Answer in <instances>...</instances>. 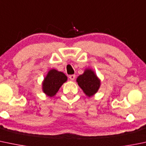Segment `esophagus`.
Segmentation results:
<instances>
[{
	"label": "esophagus",
	"instance_id": "obj_1",
	"mask_svg": "<svg viewBox=\"0 0 146 146\" xmlns=\"http://www.w3.org/2000/svg\"><path fill=\"white\" fill-rule=\"evenodd\" d=\"M69 79L70 80H74L75 78H76V75L75 74H73V75H70V76H68Z\"/></svg>",
	"mask_w": 146,
	"mask_h": 146
}]
</instances>
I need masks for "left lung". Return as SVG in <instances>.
Here are the masks:
<instances>
[{"label":"left lung","mask_w":146,"mask_h":146,"mask_svg":"<svg viewBox=\"0 0 146 146\" xmlns=\"http://www.w3.org/2000/svg\"><path fill=\"white\" fill-rule=\"evenodd\" d=\"M77 82L89 97L97 92L100 87V80L91 69H86L83 74L78 76Z\"/></svg>","instance_id":"left-lung-1"}]
</instances>
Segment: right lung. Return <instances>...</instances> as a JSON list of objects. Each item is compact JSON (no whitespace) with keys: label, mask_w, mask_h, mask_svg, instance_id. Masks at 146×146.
Here are the masks:
<instances>
[{"label":"right lung","mask_w":146,"mask_h":146,"mask_svg":"<svg viewBox=\"0 0 146 146\" xmlns=\"http://www.w3.org/2000/svg\"><path fill=\"white\" fill-rule=\"evenodd\" d=\"M66 80L67 77L64 73L52 69L48 72L42 82V91L46 95L52 97Z\"/></svg>","instance_id":"obj_1"}]
</instances>
